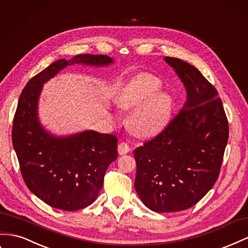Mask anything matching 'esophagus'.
Segmentation results:
<instances>
[{
  "instance_id": "1",
  "label": "esophagus",
  "mask_w": 248,
  "mask_h": 248,
  "mask_svg": "<svg viewBox=\"0 0 248 248\" xmlns=\"http://www.w3.org/2000/svg\"><path fill=\"white\" fill-rule=\"evenodd\" d=\"M118 151H119V155H126V153H128L130 151V147L128 146V144L127 143H120L119 146H118Z\"/></svg>"
}]
</instances>
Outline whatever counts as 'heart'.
I'll return each instance as SVG.
<instances>
[{
  "label": "heart",
  "mask_w": 248,
  "mask_h": 248,
  "mask_svg": "<svg viewBox=\"0 0 248 248\" xmlns=\"http://www.w3.org/2000/svg\"><path fill=\"white\" fill-rule=\"evenodd\" d=\"M162 82L150 74H139L128 80L116 96V102L123 109L135 108L128 119L132 131L151 137L164 129L172 113V98L158 91Z\"/></svg>",
  "instance_id": "b5f03b06"
}]
</instances>
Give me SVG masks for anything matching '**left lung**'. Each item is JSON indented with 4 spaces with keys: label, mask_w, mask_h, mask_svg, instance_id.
I'll return each instance as SVG.
<instances>
[{
    "label": "left lung",
    "mask_w": 248,
    "mask_h": 248,
    "mask_svg": "<svg viewBox=\"0 0 248 248\" xmlns=\"http://www.w3.org/2000/svg\"><path fill=\"white\" fill-rule=\"evenodd\" d=\"M183 82L186 100L166 128L133 150L135 188L157 213L196 204L215 185L229 140V123L216 89L195 66L165 57Z\"/></svg>",
    "instance_id": "left-lung-1"
}]
</instances>
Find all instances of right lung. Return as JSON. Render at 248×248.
<instances>
[{"label": "right lung", "instance_id": "add662e5", "mask_svg": "<svg viewBox=\"0 0 248 248\" xmlns=\"http://www.w3.org/2000/svg\"><path fill=\"white\" fill-rule=\"evenodd\" d=\"M106 55L80 54L58 59L23 90L12 126V144L28 189L55 209L77 211L92 204L103 186L105 172L118 157V139L108 133L84 130L56 136L45 128L38 117L44 84L73 64L108 66Z\"/></svg>", "mask_w": 248, "mask_h": 248}]
</instances>
